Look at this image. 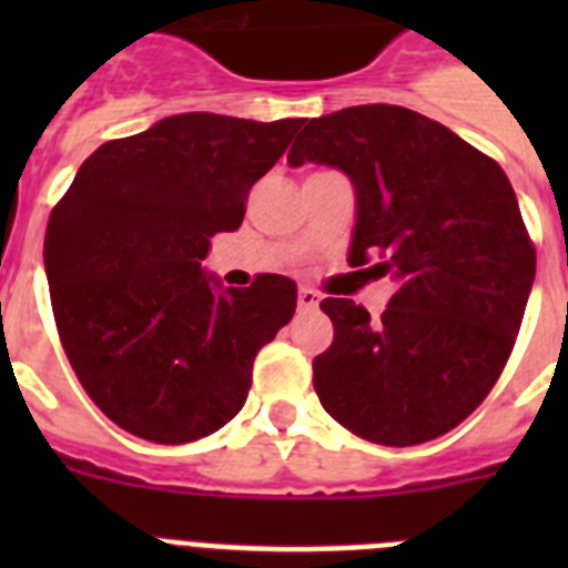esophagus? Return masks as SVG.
Wrapping results in <instances>:
<instances>
[{"label": "esophagus", "mask_w": 568, "mask_h": 568, "mask_svg": "<svg viewBox=\"0 0 568 568\" xmlns=\"http://www.w3.org/2000/svg\"><path fill=\"white\" fill-rule=\"evenodd\" d=\"M321 304V295L310 287L298 290V310H315Z\"/></svg>", "instance_id": "obj_1"}]
</instances>
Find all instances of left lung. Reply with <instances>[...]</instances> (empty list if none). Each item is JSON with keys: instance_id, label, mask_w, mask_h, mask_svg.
I'll use <instances>...</instances> for the list:
<instances>
[{"instance_id": "left-lung-1", "label": "left lung", "mask_w": 568, "mask_h": 568, "mask_svg": "<svg viewBox=\"0 0 568 568\" xmlns=\"http://www.w3.org/2000/svg\"><path fill=\"white\" fill-rule=\"evenodd\" d=\"M287 162L355 187L349 264L393 275L381 318L324 298L335 338L313 361L321 406L358 438L415 446L478 409L504 373L535 281V247L500 164L398 104L313 119Z\"/></svg>"}]
</instances>
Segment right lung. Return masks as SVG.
Wrapping results in <instances>:
<instances>
[{"mask_svg":"<svg viewBox=\"0 0 568 568\" xmlns=\"http://www.w3.org/2000/svg\"><path fill=\"white\" fill-rule=\"evenodd\" d=\"M301 119L179 113L102 144L44 233L59 338L93 404L153 444H190L239 415L253 361L293 318L284 275L222 287L202 270L244 222L250 187Z\"/></svg>","mask_w":568,"mask_h":568,"instance_id":"1","label":"right lung"}]
</instances>
